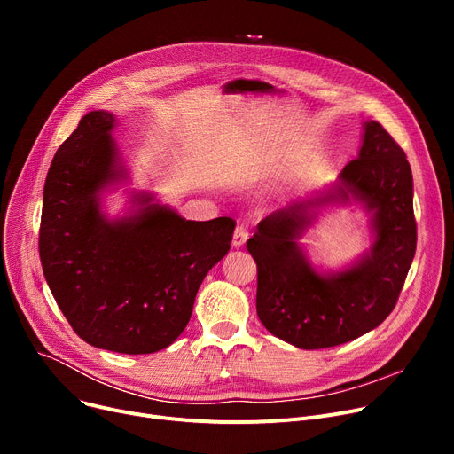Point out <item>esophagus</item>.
I'll return each instance as SVG.
<instances>
[{
	"mask_svg": "<svg viewBox=\"0 0 454 454\" xmlns=\"http://www.w3.org/2000/svg\"><path fill=\"white\" fill-rule=\"evenodd\" d=\"M247 239H248V230L241 224V226H237L235 228V231H233V247L235 248H239V247H243L245 243H247Z\"/></svg>",
	"mask_w": 454,
	"mask_h": 454,
	"instance_id": "obj_1",
	"label": "esophagus"
}]
</instances>
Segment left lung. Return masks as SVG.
Masks as SVG:
<instances>
[{
  "mask_svg": "<svg viewBox=\"0 0 454 454\" xmlns=\"http://www.w3.org/2000/svg\"><path fill=\"white\" fill-rule=\"evenodd\" d=\"M414 185L407 154L377 121L337 184L257 224L247 248L257 265V317L301 349L333 348L375 329L395 307L416 254ZM361 201L372 213V250L340 273H318L297 239L329 203Z\"/></svg>",
  "mask_w": 454,
  "mask_h": 454,
  "instance_id": "8db88e82",
  "label": "left lung"
}]
</instances>
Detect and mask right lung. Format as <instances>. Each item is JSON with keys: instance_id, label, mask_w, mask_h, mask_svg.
I'll list each match as a JSON object with an SVG mask.
<instances>
[{"instance_id": "right-lung-1", "label": "right lung", "mask_w": 454, "mask_h": 454, "mask_svg": "<svg viewBox=\"0 0 454 454\" xmlns=\"http://www.w3.org/2000/svg\"><path fill=\"white\" fill-rule=\"evenodd\" d=\"M115 115L86 114L59 147L43 185L38 250L47 285L77 335L101 349L143 355L171 346L193 313L206 274L228 254V217L185 221L134 193L110 221L101 191L127 180Z\"/></svg>"}]
</instances>
